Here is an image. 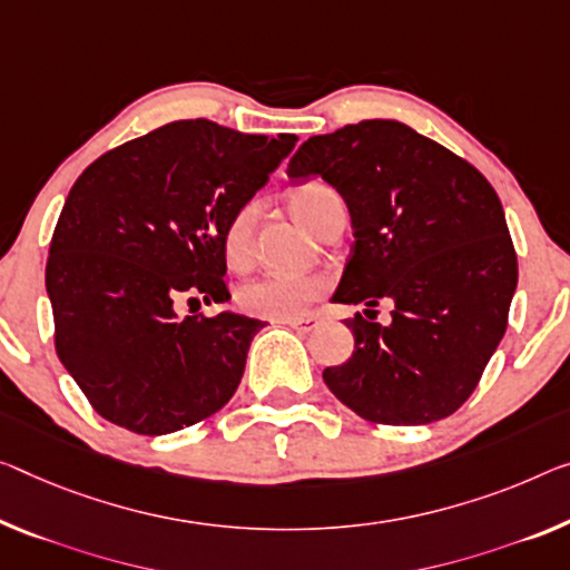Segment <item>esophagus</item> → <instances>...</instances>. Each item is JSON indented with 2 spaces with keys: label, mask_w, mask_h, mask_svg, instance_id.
Instances as JSON below:
<instances>
[{
  "label": "esophagus",
  "mask_w": 570,
  "mask_h": 570,
  "mask_svg": "<svg viewBox=\"0 0 570 570\" xmlns=\"http://www.w3.org/2000/svg\"><path fill=\"white\" fill-rule=\"evenodd\" d=\"M279 323H287V326L295 328V331H303V334H308V331L318 328V318L315 315H301V318H287V321H279Z\"/></svg>",
  "instance_id": "34e87169"
}]
</instances>
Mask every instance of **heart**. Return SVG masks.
Listing matches in <instances>:
<instances>
[{"label":"heart","instance_id":"heart-1","mask_svg":"<svg viewBox=\"0 0 570 570\" xmlns=\"http://www.w3.org/2000/svg\"><path fill=\"white\" fill-rule=\"evenodd\" d=\"M293 208L295 214L303 218L305 226H311L313 232H318L323 222L336 212L344 208L341 198L334 188H328L326 183H305L293 190ZM259 216V206L255 200L236 208L224 229V257L234 269L249 267L252 257H255V224ZM328 283L323 277H301V275H262L252 279L236 295L239 308L257 318L269 321H287V318H301L308 311V305L318 301L326 293Z\"/></svg>","mask_w":570,"mask_h":570}]
</instances>
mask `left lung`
Returning <instances> with one entry per match:
<instances>
[{"instance_id": "8db88e82", "label": "left lung", "mask_w": 570, "mask_h": 570, "mask_svg": "<svg viewBox=\"0 0 570 570\" xmlns=\"http://www.w3.org/2000/svg\"><path fill=\"white\" fill-rule=\"evenodd\" d=\"M287 175H321L352 214L354 244L334 303L370 311L344 321L354 354L323 370L328 390L376 425L456 413L504 336L518 287L497 190L463 157L387 119L311 137ZM380 299L396 305L387 327L371 318Z\"/></svg>"}]
</instances>
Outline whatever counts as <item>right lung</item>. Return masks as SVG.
I'll list each match as a JSON object with an SVG mask.
<instances>
[{
    "label": "right lung",
    "instance_id": "1",
    "mask_svg": "<svg viewBox=\"0 0 570 570\" xmlns=\"http://www.w3.org/2000/svg\"><path fill=\"white\" fill-rule=\"evenodd\" d=\"M295 142L186 119L78 175L52 232L46 287L56 354L104 420L165 435L232 400L265 323L175 313L229 301L226 222Z\"/></svg>",
    "mask_w": 570,
    "mask_h": 570
}]
</instances>
